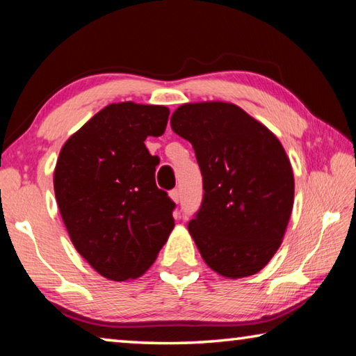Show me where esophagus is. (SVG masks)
I'll use <instances>...</instances> for the list:
<instances>
[{"mask_svg":"<svg viewBox=\"0 0 356 356\" xmlns=\"http://www.w3.org/2000/svg\"><path fill=\"white\" fill-rule=\"evenodd\" d=\"M170 197L174 202H179L180 201V191L179 190H171L170 191Z\"/></svg>","mask_w":356,"mask_h":356,"instance_id":"esophagus-1","label":"esophagus"}]
</instances>
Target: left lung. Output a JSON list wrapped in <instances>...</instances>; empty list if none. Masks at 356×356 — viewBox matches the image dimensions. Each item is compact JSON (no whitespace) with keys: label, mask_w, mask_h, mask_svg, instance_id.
Returning a JSON list of instances; mask_svg holds the SVG:
<instances>
[{"label":"left lung","mask_w":356,"mask_h":356,"mask_svg":"<svg viewBox=\"0 0 356 356\" xmlns=\"http://www.w3.org/2000/svg\"><path fill=\"white\" fill-rule=\"evenodd\" d=\"M171 129L191 143L202 174V204L188 231L204 262L227 280L261 272L281 246L293 207V171L281 141L220 100L180 105Z\"/></svg>","instance_id":"1"}]
</instances>
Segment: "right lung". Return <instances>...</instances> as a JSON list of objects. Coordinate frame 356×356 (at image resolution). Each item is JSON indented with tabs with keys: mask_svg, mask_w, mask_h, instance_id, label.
Instances as JSON below:
<instances>
[{
	"mask_svg": "<svg viewBox=\"0 0 356 356\" xmlns=\"http://www.w3.org/2000/svg\"><path fill=\"white\" fill-rule=\"evenodd\" d=\"M163 105L119 102L100 110L59 152L53 186L75 250L111 281L146 273L174 229V204L156 188L147 136L165 134Z\"/></svg>",
	"mask_w": 356,
	"mask_h": 356,
	"instance_id": "1",
	"label": "right lung"
}]
</instances>
